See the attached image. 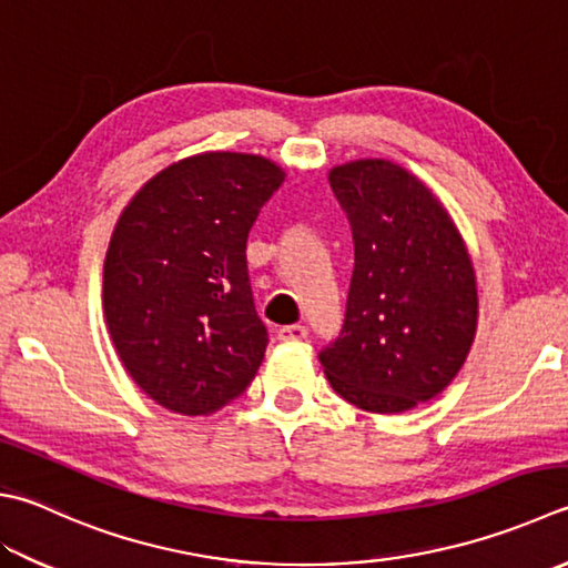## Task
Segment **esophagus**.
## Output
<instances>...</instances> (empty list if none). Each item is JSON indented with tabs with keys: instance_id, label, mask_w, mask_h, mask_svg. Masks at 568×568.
<instances>
[{
	"instance_id": "obj_1",
	"label": "esophagus",
	"mask_w": 568,
	"mask_h": 568,
	"mask_svg": "<svg viewBox=\"0 0 568 568\" xmlns=\"http://www.w3.org/2000/svg\"><path fill=\"white\" fill-rule=\"evenodd\" d=\"M280 341H304L308 336V328L302 324H292V326H282L276 331Z\"/></svg>"
}]
</instances>
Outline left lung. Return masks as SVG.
I'll return each mask as SVG.
<instances>
[{
  "mask_svg": "<svg viewBox=\"0 0 568 568\" xmlns=\"http://www.w3.org/2000/svg\"><path fill=\"white\" fill-rule=\"evenodd\" d=\"M356 266L341 336L321 366L341 398L378 415L433 400L477 334V276L450 212L420 178L383 158L328 170Z\"/></svg>",
  "mask_w": 568,
  "mask_h": 568,
  "instance_id": "1",
  "label": "left lung"
}]
</instances>
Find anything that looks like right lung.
Masks as SVG:
<instances>
[{"label": "right lung", "instance_id": "obj_1", "mask_svg": "<svg viewBox=\"0 0 568 568\" xmlns=\"http://www.w3.org/2000/svg\"><path fill=\"white\" fill-rule=\"evenodd\" d=\"M286 173L252 153L205 151L155 173L118 217L103 262V316L148 398L210 415L262 366L247 234Z\"/></svg>", "mask_w": 568, "mask_h": 568}]
</instances>
